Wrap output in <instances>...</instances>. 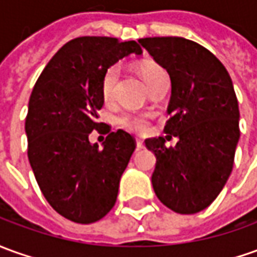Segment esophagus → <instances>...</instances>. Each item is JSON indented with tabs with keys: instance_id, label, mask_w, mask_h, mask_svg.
I'll return each instance as SVG.
<instances>
[{
	"instance_id": "34e87169",
	"label": "esophagus",
	"mask_w": 257,
	"mask_h": 257,
	"mask_svg": "<svg viewBox=\"0 0 257 257\" xmlns=\"http://www.w3.org/2000/svg\"><path fill=\"white\" fill-rule=\"evenodd\" d=\"M136 146H137V151H140V150H143V148H144V144H143V141H140V140H137Z\"/></svg>"
}]
</instances>
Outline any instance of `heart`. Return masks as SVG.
<instances>
[{
  "instance_id": "obj_1",
  "label": "heart",
  "mask_w": 257,
  "mask_h": 257,
  "mask_svg": "<svg viewBox=\"0 0 257 257\" xmlns=\"http://www.w3.org/2000/svg\"><path fill=\"white\" fill-rule=\"evenodd\" d=\"M162 71L164 70L157 64H146L141 67V75L146 79L147 84H150L152 78ZM118 72H120L118 65H111L106 70L103 77H102L100 91H102V96H103L105 100H110L113 98V95H114V88H116V84H117ZM117 123L121 128H124V130L130 133H136V134H144L150 128V117L147 114H141V113H130V111L123 113L121 116H118Z\"/></svg>"
}]
</instances>
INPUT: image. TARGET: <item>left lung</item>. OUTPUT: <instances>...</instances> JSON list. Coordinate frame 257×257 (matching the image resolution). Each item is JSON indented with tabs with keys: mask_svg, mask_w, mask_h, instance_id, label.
Segmentation results:
<instances>
[{
	"mask_svg": "<svg viewBox=\"0 0 257 257\" xmlns=\"http://www.w3.org/2000/svg\"><path fill=\"white\" fill-rule=\"evenodd\" d=\"M140 44L172 84L165 133L178 137L146 140L155 154L152 187L162 204L179 214L204 210L232 172L239 141V107L232 79L206 47L183 37H146Z\"/></svg>",
	"mask_w": 257,
	"mask_h": 257,
	"instance_id": "obj_1",
	"label": "left lung"
}]
</instances>
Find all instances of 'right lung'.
<instances>
[{
  "mask_svg": "<svg viewBox=\"0 0 257 257\" xmlns=\"http://www.w3.org/2000/svg\"><path fill=\"white\" fill-rule=\"evenodd\" d=\"M130 54H143L134 40H70L44 67L29 99L25 132L32 171L49 204L78 224L99 221L113 208L120 178L136 150L128 133L100 128L105 123L98 121L105 102L102 77ZM93 130L108 133L103 149L89 143Z\"/></svg>",
  "mask_w": 257,
  "mask_h": 257,
  "instance_id": "add662e5",
  "label": "right lung"
}]
</instances>
